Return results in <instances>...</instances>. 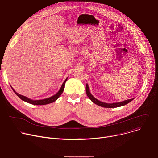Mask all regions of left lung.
Listing matches in <instances>:
<instances>
[{
  "label": "left lung",
  "mask_w": 158,
  "mask_h": 158,
  "mask_svg": "<svg viewBox=\"0 0 158 158\" xmlns=\"http://www.w3.org/2000/svg\"><path fill=\"white\" fill-rule=\"evenodd\" d=\"M85 90H86V94L87 96L89 97V98L91 99V101L94 102V104L103 107H108V108H114V107H120V106H124L127 104H128L129 102H130L131 101L133 100V99H127V100H125L124 101L120 102H114V103H111V104H109V103H106V102H101L100 101H99L98 99H97L96 98H95L92 94L91 93H90V90L88 86V84H86V87H85Z\"/></svg>",
  "instance_id": "8db88e82"
}]
</instances>
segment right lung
Here are the masks:
<instances>
[{"label":"right lung","instance_id":"right-lung-1","mask_svg":"<svg viewBox=\"0 0 158 158\" xmlns=\"http://www.w3.org/2000/svg\"><path fill=\"white\" fill-rule=\"evenodd\" d=\"M67 80V78H66V79L65 80V81L63 82L60 89L59 91L54 96L49 98H47V99H41V100H32L26 96H24L22 95H20L19 94H18L17 93H16L14 89L12 87L13 91L15 93V94L20 98L21 99L22 101H24L25 102H27L28 103H30V104H34V105H45V104H50V103H52V102H54V101H56L59 98V96L62 94V93H63V91H64V87H65V82Z\"/></svg>","mask_w":158,"mask_h":158}]
</instances>
